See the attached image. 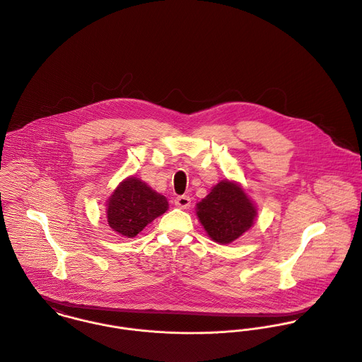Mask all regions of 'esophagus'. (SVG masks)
<instances>
[{
	"label": "esophagus",
	"instance_id": "34e87169",
	"mask_svg": "<svg viewBox=\"0 0 362 362\" xmlns=\"http://www.w3.org/2000/svg\"><path fill=\"white\" fill-rule=\"evenodd\" d=\"M174 204L181 209H188L191 206V198L188 195H180L174 199Z\"/></svg>",
	"mask_w": 362,
	"mask_h": 362
}]
</instances>
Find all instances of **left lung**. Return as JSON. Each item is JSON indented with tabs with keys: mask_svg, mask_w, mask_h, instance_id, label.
<instances>
[{
	"mask_svg": "<svg viewBox=\"0 0 362 362\" xmlns=\"http://www.w3.org/2000/svg\"><path fill=\"white\" fill-rule=\"evenodd\" d=\"M197 215L212 240L229 244L252 226L257 209L239 184L225 180L197 205Z\"/></svg>",
	"mask_w": 362,
	"mask_h": 362,
	"instance_id": "1",
	"label": "left lung"
}]
</instances>
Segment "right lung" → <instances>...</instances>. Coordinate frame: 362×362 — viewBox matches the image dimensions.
I'll return each instance as SVG.
<instances>
[{
	"label": "right lung",
	"instance_id": "1",
	"mask_svg": "<svg viewBox=\"0 0 362 362\" xmlns=\"http://www.w3.org/2000/svg\"><path fill=\"white\" fill-rule=\"evenodd\" d=\"M107 206L111 229L132 239L163 215L168 209V202L165 197L153 191L146 182L129 177L112 192Z\"/></svg>",
	"mask_w": 362,
	"mask_h": 362
}]
</instances>
